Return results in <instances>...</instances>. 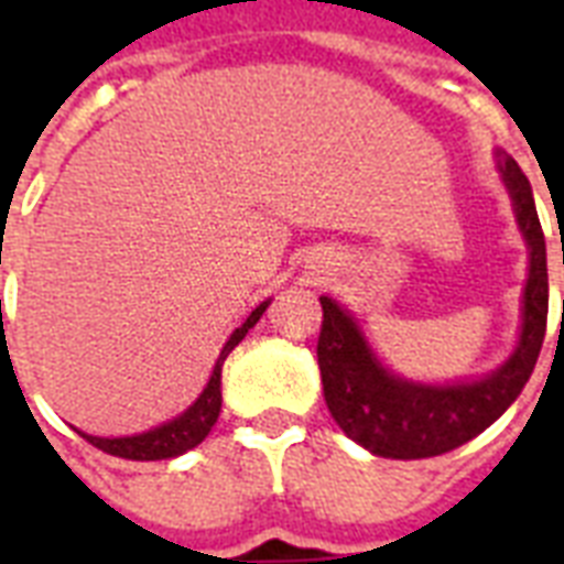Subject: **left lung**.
Returning a JSON list of instances; mask_svg holds the SVG:
<instances>
[{
	"mask_svg": "<svg viewBox=\"0 0 564 564\" xmlns=\"http://www.w3.org/2000/svg\"><path fill=\"white\" fill-rule=\"evenodd\" d=\"M500 172L516 202V216L530 246L524 290V327L516 354L482 380L456 386H421L401 380L377 362L360 327L336 301H322L318 369L327 410L348 438L389 459H427L465 445L509 410L530 380L547 330V251L533 189L512 158ZM564 263V257H562Z\"/></svg>",
	"mask_w": 564,
	"mask_h": 564,
	"instance_id": "left-lung-1",
	"label": "left lung"
}]
</instances>
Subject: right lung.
<instances>
[{"mask_svg":"<svg viewBox=\"0 0 564 564\" xmlns=\"http://www.w3.org/2000/svg\"><path fill=\"white\" fill-rule=\"evenodd\" d=\"M269 301H263L260 307L246 318V325L237 327L230 339L221 348L219 360H216V369L210 375V383L204 386V392L198 394V401L189 406L184 415H178L170 424H161V427L149 430V433H140V436H126V438H99V436H87L82 433L93 447H99L110 456H122V459H137V463H154V459H170V456H181L193 451L195 445H202L207 433L213 430L216 419H219L221 410V362L228 357L234 348H237L251 327L257 325V318L263 316Z\"/></svg>","mask_w":564,"mask_h":564,"instance_id":"right-lung-1","label":"right lung"}]
</instances>
